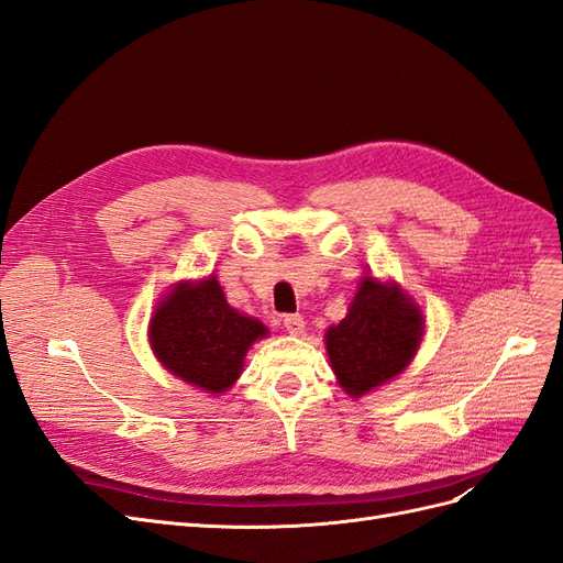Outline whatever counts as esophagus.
<instances>
[{"label":"esophagus","mask_w":563,"mask_h":563,"mask_svg":"<svg viewBox=\"0 0 563 563\" xmlns=\"http://www.w3.org/2000/svg\"><path fill=\"white\" fill-rule=\"evenodd\" d=\"M284 329L291 335H300L305 331V321L300 314H284Z\"/></svg>","instance_id":"obj_1"}]
</instances>
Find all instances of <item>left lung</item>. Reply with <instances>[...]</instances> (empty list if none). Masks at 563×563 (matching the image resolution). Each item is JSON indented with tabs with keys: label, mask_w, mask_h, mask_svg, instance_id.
I'll use <instances>...</instances> for the list:
<instances>
[{
	"label": "left lung",
	"mask_w": 563,
	"mask_h": 563,
	"mask_svg": "<svg viewBox=\"0 0 563 563\" xmlns=\"http://www.w3.org/2000/svg\"><path fill=\"white\" fill-rule=\"evenodd\" d=\"M424 331L418 305L395 282L364 277L347 317L327 331V352L335 378L350 397L366 391L411 364Z\"/></svg>",
	"instance_id": "8db88e82"
}]
</instances>
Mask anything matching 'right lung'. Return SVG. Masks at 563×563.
<instances>
[{"label":"right lung","instance_id":"obj_1","mask_svg":"<svg viewBox=\"0 0 563 563\" xmlns=\"http://www.w3.org/2000/svg\"><path fill=\"white\" fill-rule=\"evenodd\" d=\"M265 335L263 321L230 308L213 275L176 284L150 319V345L162 366L211 395L234 385L251 343Z\"/></svg>","mask_w":563,"mask_h":563}]
</instances>
